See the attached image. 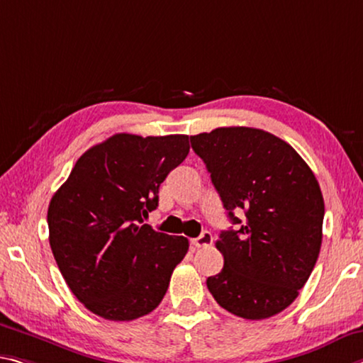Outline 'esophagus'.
<instances>
[{"label": "esophagus", "mask_w": 363, "mask_h": 363, "mask_svg": "<svg viewBox=\"0 0 363 363\" xmlns=\"http://www.w3.org/2000/svg\"><path fill=\"white\" fill-rule=\"evenodd\" d=\"M211 242H213V235H211L210 231H203L202 234L199 235V238L192 239V245H195V247H206V245H210Z\"/></svg>", "instance_id": "34e87169"}]
</instances>
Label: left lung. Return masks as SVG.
Here are the masks:
<instances>
[{
    "instance_id": "obj_1",
    "label": "left lung",
    "mask_w": 363,
    "mask_h": 363,
    "mask_svg": "<svg viewBox=\"0 0 363 363\" xmlns=\"http://www.w3.org/2000/svg\"><path fill=\"white\" fill-rule=\"evenodd\" d=\"M223 206L238 231L220 234L224 267L206 279L215 301L245 320L291 306L321 247L325 202L312 169L289 143L254 128H218L192 135ZM242 208L240 222L233 210Z\"/></svg>"
}]
</instances>
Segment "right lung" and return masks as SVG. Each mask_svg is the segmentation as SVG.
Instances as JSON below:
<instances>
[{
  "instance_id": "obj_1",
  "label": "right lung",
  "mask_w": 363,
  "mask_h": 363,
  "mask_svg": "<svg viewBox=\"0 0 363 363\" xmlns=\"http://www.w3.org/2000/svg\"><path fill=\"white\" fill-rule=\"evenodd\" d=\"M187 135L116 134L89 148L48 206L50 245L85 308L113 321L148 315L189 240L143 224L160 184L189 153Z\"/></svg>"
}]
</instances>
